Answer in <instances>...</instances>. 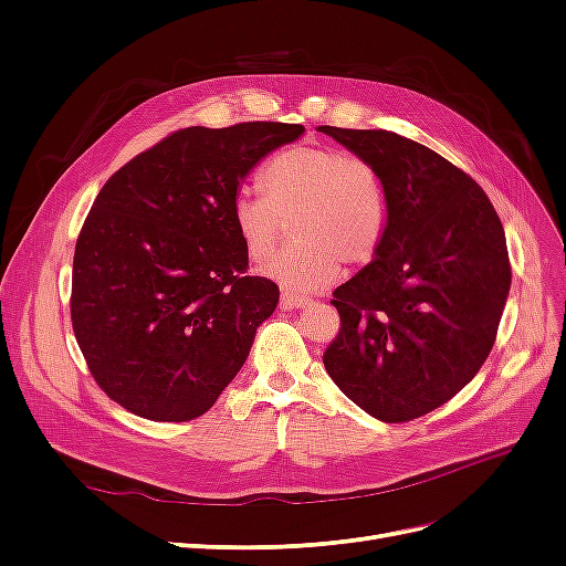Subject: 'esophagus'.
Returning a JSON list of instances; mask_svg holds the SVG:
<instances>
[{"label":"esophagus","mask_w":566,"mask_h":566,"mask_svg":"<svg viewBox=\"0 0 566 566\" xmlns=\"http://www.w3.org/2000/svg\"><path fill=\"white\" fill-rule=\"evenodd\" d=\"M312 300L300 293H290V290H283L281 293V310H300V306H306Z\"/></svg>","instance_id":"34e87169"}]
</instances>
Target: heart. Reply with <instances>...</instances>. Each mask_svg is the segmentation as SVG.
<instances>
[{
	"label": "heart",
	"instance_id": "heart-1",
	"mask_svg": "<svg viewBox=\"0 0 566 566\" xmlns=\"http://www.w3.org/2000/svg\"><path fill=\"white\" fill-rule=\"evenodd\" d=\"M264 193L231 205L233 229L252 262H264L293 217L295 243L264 266L283 287L316 293L339 262L364 266L378 254L389 227V193L373 163L335 146H293L262 169Z\"/></svg>",
	"mask_w": 566,
	"mask_h": 566
}]
</instances>
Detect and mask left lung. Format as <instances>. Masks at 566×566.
Segmentation results:
<instances>
[{"mask_svg":"<svg viewBox=\"0 0 566 566\" xmlns=\"http://www.w3.org/2000/svg\"><path fill=\"white\" fill-rule=\"evenodd\" d=\"M318 129L378 167L389 193L378 254L333 293L339 333L323 366L373 418L416 420L493 347L512 281L503 224L484 188L432 148L387 129Z\"/></svg>","mask_w":566,"mask_h":566,"instance_id":"left-lung-1","label":"left lung"}]
</instances>
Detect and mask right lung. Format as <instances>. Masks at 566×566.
<instances>
[{"mask_svg": "<svg viewBox=\"0 0 566 566\" xmlns=\"http://www.w3.org/2000/svg\"><path fill=\"white\" fill-rule=\"evenodd\" d=\"M302 125L186 127L101 188L77 235L71 318L96 385L129 413L186 422L243 368L279 285L248 276L238 186Z\"/></svg>", "mask_w": 566, "mask_h": 566, "instance_id": "1", "label": "right lung"}]
</instances>
